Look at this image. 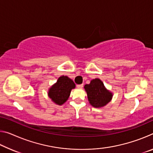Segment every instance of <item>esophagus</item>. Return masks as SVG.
Segmentation results:
<instances>
[{"label":"esophagus","instance_id":"obj_1","mask_svg":"<svg viewBox=\"0 0 153 153\" xmlns=\"http://www.w3.org/2000/svg\"><path fill=\"white\" fill-rule=\"evenodd\" d=\"M83 86H84V84H77V87L78 88H82Z\"/></svg>","mask_w":153,"mask_h":153}]
</instances>
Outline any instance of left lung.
Returning a JSON list of instances; mask_svg holds the SVG:
<instances>
[{"mask_svg":"<svg viewBox=\"0 0 153 153\" xmlns=\"http://www.w3.org/2000/svg\"><path fill=\"white\" fill-rule=\"evenodd\" d=\"M84 88L90 105L94 107L99 108L107 105L112 98V94L105 88L101 80L92 79L89 84H86Z\"/></svg>","mask_w":153,"mask_h":153,"instance_id":"1","label":"left lung"}]
</instances>
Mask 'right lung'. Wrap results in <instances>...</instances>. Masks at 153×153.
Returning <instances> with one entry per match:
<instances>
[{
    "mask_svg": "<svg viewBox=\"0 0 153 153\" xmlns=\"http://www.w3.org/2000/svg\"><path fill=\"white\" fill-rule=\"evenodd\" d=\"M76 84L67 76H61L48 92V96L53 101L59 105L63 104L70 95L71 90L75 88Z\"/></svg>",
    "mask_w": 153,
    "mask_h": 153,
    "instance_id": "obj_1",
    "label": "right lung"
}]
</instances>
